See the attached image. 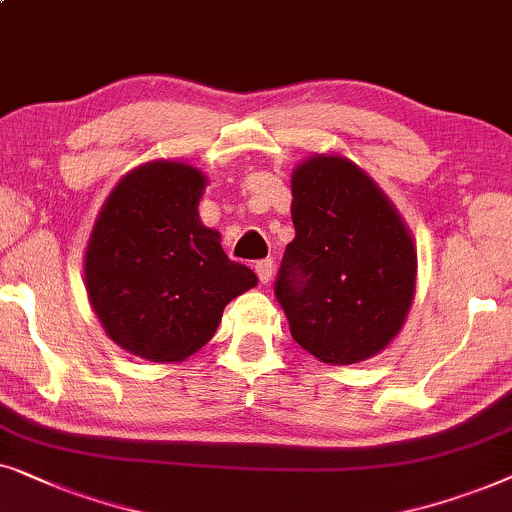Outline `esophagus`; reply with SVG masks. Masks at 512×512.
<instances>
[{
  "instance_id": "esophagus-1",
  "label": "esophagus",
  "mask_w": 512,
  "mask_h": 512,
  "mask_svg": "<svg viewBox=\"0 0 512 512\" xmlns=\"http://www.w3.org/2000/svg\"><path fill=\"white\" fill-rule=\"evenodd\" d=\"M255 271H257V278H260V283L267 285L271 278H274V260L267 257V260L255 262Z\"/></svg>"
}]
</instances>
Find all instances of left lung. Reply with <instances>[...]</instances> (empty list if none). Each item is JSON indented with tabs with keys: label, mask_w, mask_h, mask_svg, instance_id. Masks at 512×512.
I'll return each instance as SVG.
<instances>
[{
	"label": "left lung",
	"mask_w": 512,
	"mask_h": 512,
	"mask_svg": "<svg viewBox=\"0 0 512 512\" xmlns=\"http://www.w3.org/2000/svg\"><path fill=\"white\" fill-rule=\"evenodd\" d=\"M292 224L274 285L292 339L330 365L377 356L403 327L417 285L403 217L356 163L313 154L292 173Z\"/></svg>",
	"instance_id": "1"
}]
</instances>
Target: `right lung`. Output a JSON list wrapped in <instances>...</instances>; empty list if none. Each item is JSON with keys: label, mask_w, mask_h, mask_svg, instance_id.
Here are the masks:
<instances>
[{"label": "right lung", "mask_w": 512, "mask_h": 512, "mask_svg": "<svg viewBox=\"0 0 512 512\" xmlns=\"http://www.w3.org/2000/svg\"><path fill=\"white\" fill-rule=\"evenodd\" d=\"M206 177L182 161L142 163L107 196L86 245V292L107 337L152 363H180L213 339L257 276L231 262L199 217Z\"/></svg>", "instance_id": "right-lung-1"}]
</instances>
